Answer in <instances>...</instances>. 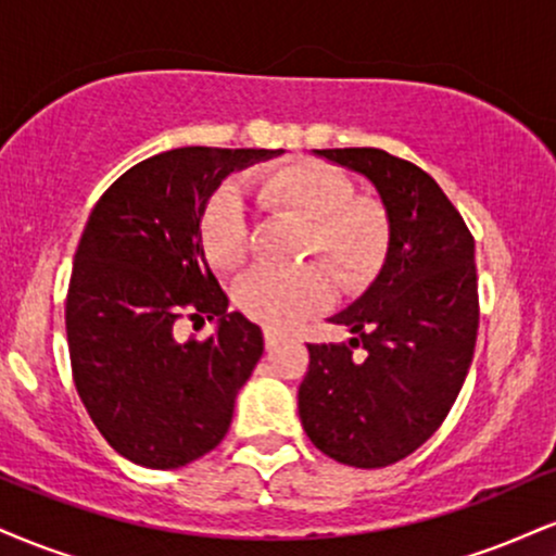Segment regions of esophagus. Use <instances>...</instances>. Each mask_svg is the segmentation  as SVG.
<instances>
[{
	"instance_id": "34e87169",
	"label": "esophagus",
	"mask_w": 556,
	"mask_h": 556,
	"mask_svg": "<svg viewBox=\"0 0 556 556\" xmlns=\"http://www.w3.org/2000/svg\"><path fill=\"white\" fill-rule=\"evenodd\" d=\"M282 342H285V337L277 334V331H271V329L264 331V344H266V350H269V353L274 348H279Z\"/></svg>"
}]
</instances>
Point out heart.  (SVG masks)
I'll use <instances>...</instances> for the list:
<instances>
[{
    "mask_svg": "<svg viewBox=\"0 0 556 556\" xmlns=\"http://www.w3.org/2000/svg\"><path fill=\"white\" fill-rule=\"evenodd\" d=\"M258 206L298 216L308 225L305 253H318L348 285L368 279L387 251V219L368 201H350L353 182L316 159H298L251 182ZM208 264L229 271L248 253V225L240 198L222 190L206 203L198 225ZM240 311L269 329H290L331 303V282L321 266L298 271L253 269L235 287Z\"/></svg>",
    "mask_w": 556,
    "mask_h": 556,
    "instance_id": "obj_1",
    "label": "heart"
}]
</instances>
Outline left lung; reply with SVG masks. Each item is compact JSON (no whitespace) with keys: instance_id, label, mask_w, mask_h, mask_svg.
Segmentation results:
<instances>
[{"instance_id":"1","label":"left lung","mask_w":556,"mask_h":556,"mask_svg":"<svg viewBox=\"0 0 556 556\" xmlns=\"http://www.w3.org/2000/svg\"><path fill=\"white\" fill-rule=\"evenodd\" d=\"M358 172L387 214V256L368 290L329 318L348 342L308 344L303 431L324 455L384 468L416 452L455 405L476 350V245L431 175L381 149H324ZM353 346L364 348L355 359Z\"/></svg>"}]
</instances>
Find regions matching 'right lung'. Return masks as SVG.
<instances>
[{
	"label": "right lung",
	"instance_id": "obj_1",
	"mask_svg": "<svg viewBox=\"0 0 556 556\" xmlns=\"http://www.w3.org/2000/svg\"><path fill=\"white\" fill-rule=\"evenodd\" d=\"M282 154L164 151L114 180L88 216L65 305L70 363L96 429L130 463L180 468L212 452L232 424L264 334L240 311H227L198 225L232 172ZM182 309L216 317L215 334L177 341Z\"/></svg>",
	"mask_w": 556,
	"mask_h": 556
}]
</instances>
